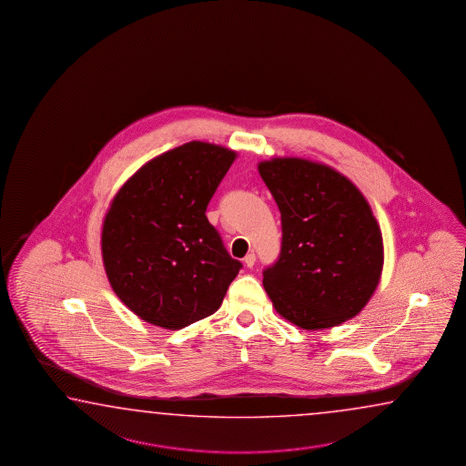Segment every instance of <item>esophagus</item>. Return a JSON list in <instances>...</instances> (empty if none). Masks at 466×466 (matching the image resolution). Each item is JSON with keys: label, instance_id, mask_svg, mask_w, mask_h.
<instances>
[{"label": "esophagus", "instance_id": "1", "mask_svg": "<svg viewBox=\"0 0 466 466\" xmlns=\"http://www.w3.org/2000/svg\"><path fill=\"white\" fill-rule=\"evenodd\" d=\"M256 263V255L255 253H249V255L245 256V265L248 266V268H253Z\"/></svg>", "mask_w": 466, "mask_h": 466}]
</instances>
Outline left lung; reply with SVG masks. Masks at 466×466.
<instances>
[{
    "label": "left lung",
    "instance_id": "1",
    "mask_svg": "<svg viewBox=\"0 0 466 466\" xmlns=\"http://www.w3.org/2000/svg\"><path fill=\"white\" fill-rule=\"evenodd\" d=\"M258 170L281 211V253L263 271L274 309L306 330L357 316L383 266L382 233L364 195L338 170L306 158H271Z\"/></svg>",
    "mask_w": 466,
    "mask_h": 466
}]
</instances>
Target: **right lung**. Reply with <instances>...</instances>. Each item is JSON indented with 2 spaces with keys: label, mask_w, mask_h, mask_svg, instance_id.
<instances>
[{
  "label": "right lung",
  "mask_w": 466,
  "mask_h": 466,
  "mask_svg": "<svg viewBox=\"0 0 466 466\" xmlns=\"http://www.w3.org/2000/svg\"><path fill=\"white\" fill-rule=\"evenodd\" d=\"M237 152L188 142L122 185L102 225L110 286L134 314L183 329L218 310L241 269L205 211Z\"/></svg>",
  "instance_id": "obj_1"
}]
</instances>
